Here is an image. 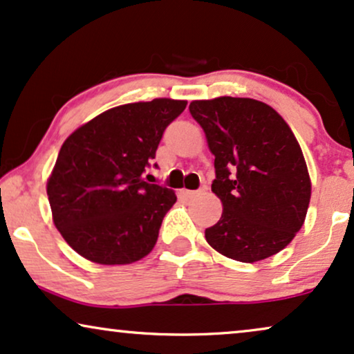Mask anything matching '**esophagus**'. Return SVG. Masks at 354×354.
Here are the masks:
<instances>
[{"instance_id": "34e87169", "label": "esophagus", "mask_w": 354, "mask_h": 354, "mask_svg": "<svg viewBox=\"0 0 354 354\" xmlns=\"http://www.w3.org/2000/svg\"><path fill=\"white\" fill-rule=\"evenodd\" d=\"M199 194H203V189H199V191H185V196H186V198H189V199L198 198Z\"/></svg>"}]
</instances>
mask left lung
<instances>
[{
    "instance_id": "left-lung-1",
    "label": "left lung",
    "mask_w": 354,
    "mask_h": 354,
    "mask_svg": "<svg viewBox=\"0 0 354 354\" xmlns=\"http://www.w3.org/2000/svg\"><path fill=\"white\" fill-rule=\"evenodd\" d=\"M189 113L216 156L212 192L223 205L221 221L205 229L207 243L241 263L281 252L301 230L312 191L290 127L250 97L192 101Z\"/></svg>"
}]
</instances>
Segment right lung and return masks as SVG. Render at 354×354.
Segmentation results:
<instances>
[{"mask_svg":"<svg viewBox=\"0 0 354 354\" xmlns=\"http://www.w3.org/2000/svg\"><path fill=\"white\" fill-rule=\"evenodd\" d=\"M186 104L158 97L113 107L64 142L47 196L53 223L83 258L129 265L153 250L176 194L147 183L144 173Z\"/></svg>","mask_w":354,"mask_h":354,"instance_id":"right-lung-1","label":"right lung"}]
</instances>
